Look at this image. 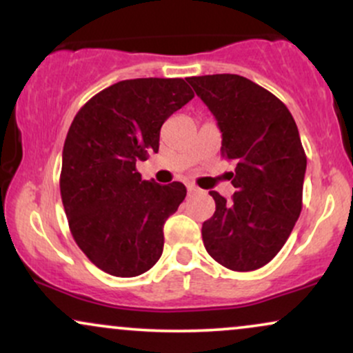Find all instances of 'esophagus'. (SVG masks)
I'll list each match as a JSON object with an SVG mask.
<instances>
[{
  "instance_id": "obj_1",
  "label": "esophagus",
  "mask_w": 353,
  "mask_h": 353,
  "mask_svg": "<svg viewBox=\"0 0 353 353\" xmlns=\"http://www.w3.org/2000/svg\"><path fill=\"white\" fill-rule=\"evenodd\" d=\"M199 192H201V189L196 188V185H194V184H189L188 185V194H189V196H196V194H199Z\"/></svg>"
}]
</instances>
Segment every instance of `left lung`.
I'll list each match as a JSON object with an SVG mask.
<instances>
[{"mask_svg":"<svg viewBox=\"0 0 353 353\" xmlns=\"http://www.w3.org/2000/svg\"><path fill=\"white\" fill-rule=\"evenodd\" d=\"M188 83L216 116L222 157L236 165L230 201L209 192L216 212L202 224L204 247L230 270H257L279 254L301 216L307 156L297 124L281 99L244 76Z\"/></svg>","mask_w":353,"mask_h":353,"instance_id":"1","label":"left lung"}]
</instances>
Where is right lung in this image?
Returning <instances> with one entry per match:
<instances>
[{
    "mask_svg": "<svg viewBox=\"0 0 353 353\" xmlns=\"http://www.w3.org/2000/svg\"><path fill=\"white\" fill-rule=\"evenodd\" d=\"M194 98L181 78H139L92 96L72 119L59 189L76 244L101 270L136 277L159 261L164 222L184 201L182 182L143 181L137 161L159 151L164 121Z\"/></svg>",
    "mask_w": 353,
    "mask_h": 353,
    "instance_id": "obj_1",
    "label": "right lung"
}]
</instances>
